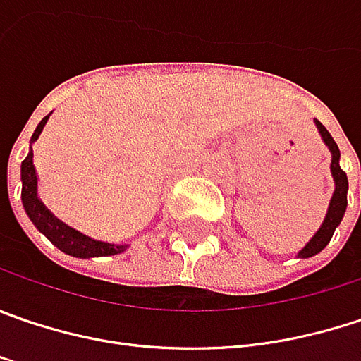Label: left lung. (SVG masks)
I'll list each match as a JSON object with an SVG mask.
<instances>
[{"label":"left lung","mask_w":361,"mask_h":361,"mask_svg":"<svg viewBox=\"0 0 361 361\" xmlns=\"http://www.w3.org/2000/svg\"><path fill=\"white\" fill-rule=\"evenodd\" d=\"M314 124H317V128H319V135L323 138V142L327 145L329 151H331V176H333V181H335V192H333V198L329 202L327 216H325V221L321 224V228H319V231L314 233V237L298 251V257H302V259L321 253V251L329 245L333 233H335V228L339 226L343 214H345V208H348V185H350V183H348L345 171L339 167V157H341V153H339L337 142L333 140V137L329 135L327 128H325L319 120H314Z\"/></svg>","instance_id":"8db88e82"}]
</instances>
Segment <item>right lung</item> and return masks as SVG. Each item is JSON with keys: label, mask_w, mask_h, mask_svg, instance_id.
I'll return each mask as SVG.
<instances>
[{"label": "right lung", "mask_w": 361, "mask_h": 361, "mask_svg": "<svg viewBox=\"0 0 361 361\" xmlns=\"http://www.w3.org/2000/svg\"><path fill=\"white\" fill-rule=\"evenodd\" d=\"M49 116L42 118L40 124L36 126L32 138H30V151H28L26 159L22 161V204H24V210H26L28 219L32 221L34 226L54 247H59L67 255L87 259V257H104V255L122 253L128 245L104 243V241H96V239L85 237L83 233L75 231V228L67 226L65 223H61L53 212L40 202V198H38V176H36V169H34L32 142L40 137V133H42V128H44Z\"/></svg>", "instance_id": "1"}]
</instances>
